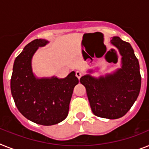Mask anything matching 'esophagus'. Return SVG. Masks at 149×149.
Instances as JSON below:
<instances>
[{
    "label": "esophagus",
    "instance_id": "esophagus-1",
    "mask_svg": "<svg viewBox=\"0 0 149 149\" xmlns=\"http://www.w3.org/2000/svg\"><path fill=\"white\" fill-rule=\"evenodd\" d=\"M75 74H76V77H77L78 79H80V78H81V77L82 76V72H79V71H77L75 73Z\"/></svg>",
    "mask_w": 149,
    "mask_h": 149
}]
</instances>
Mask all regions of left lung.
Here are the masks:
<instances>
[{
    "label": "left lung",
    "mask_w": 149,
    "mask_h": 149,
    "mask_svg": "<svg viewBox=\"0 0 149 149\" xmlns=\"http://www.w3.org/2000/svg\"><path fill=\"white\" fill-rule=\"evenodd\" d=\"M121 55V68L98 77L91 75L94 70L82 76L80 82L87 91L93 113L110 120L123 116L135 103L141 88L139 64L129 42L113 36L110 40Z\"/></svg>",
    "instance_id": "left-lung-1"
}]
</instances>
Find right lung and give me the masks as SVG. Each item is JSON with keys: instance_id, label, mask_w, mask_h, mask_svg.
I'll return each mask as SVG.
<instances>
[{"instance_id": "add662e5", "label": "right lung", "mask_w": 149, "mask_h": 149, "mask_svg": "<svg viewBox=\"0 0 149 149\" xmlns=\"http://www.w3.org/2000/svg\"><path fill=\"white\" fill-rule=\"evenodd\" d=\"M48 43V40L37 39L26 45L14 61L10 80L11 94L18 110L29 120L43 126L55 125L67 117L74 88L79 82L74 72L65 78L34 74L33 55Z\"/></svg>"}]
</instances>
